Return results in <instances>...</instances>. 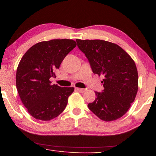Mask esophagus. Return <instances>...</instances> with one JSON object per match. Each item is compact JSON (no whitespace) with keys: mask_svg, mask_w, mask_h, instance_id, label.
I'll return each instance as SVG.
<instances>
[{"mask_svg":"<svg viewBox=\"0 0 156 156\" xmlns=\"http://www.w3.org/2000/svg\"><path fill=\"white\" fill-rule=\"evenodd\" d=\"M76 90L79 92H81V93H83V92L85 91V89H81V88H76Z\"/></svg>","mask_w":156,"mask_h":156,"instance_id":"1","label":"esophagus"}]
</instances>
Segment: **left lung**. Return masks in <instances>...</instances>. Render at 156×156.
Returning <instances> with one entry per match:
<instances>
[{
  "instance_id": "obj_1",
  "label": "left lung",
  "mask_w": 156,
  "mask_h": 156,
  "mask_svg": "<svg viewBox=\"0 0 156 156\" xmlns=\"http://www.w3.org/2000/svg\"><path fill=\"white\" fill-rule=\"evenodd\" d=\"M94 73L104 79L102 92L95 91L96 99L88 107L100 120L110 122L127 112L136 98L138 74L131 57L122 47L102 40L76 39Z\"/></svg>"
}]
</instances>
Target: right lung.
<instances>
[{
	"instance_id": "add662e5",
	"label": "right lung",
	"mask_w": 156,
	"mask_h": 156,
	"mask_svg": "<svg viewBox=\"0 0 156 156\" xmlns=\"http://www.w3.org/2000/svg\"><path fill=\"white\" fill-rule=\"evenodd\" d=\"M71 39H54L36 43L29 49L18 64L16 84L20 100L30 114L37 120L48 121L65 110L73 87L53 84L65 56L76 47Z\"/></svg>"
}]
</instances>
